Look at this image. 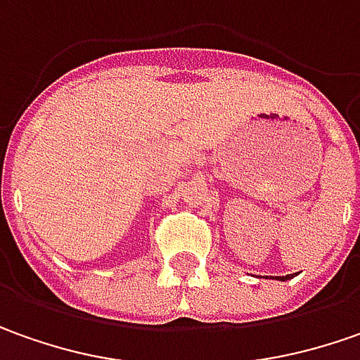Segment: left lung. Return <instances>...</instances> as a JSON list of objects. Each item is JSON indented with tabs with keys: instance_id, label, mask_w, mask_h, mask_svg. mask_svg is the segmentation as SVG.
<instances>
[{
	"instance_id": "obj_1",
	"label": "left lung",
	"mask_w": 360,
	"mask_h": 360,
	"mask_svg": "<svg viewBox=\"0 0 360 360\" xmlns=\"http://www.w3.org/2000/svg\"><path fill=\"white\" fill-rule=\"evenodd\" d=\"M277 279H281V281H287V279H291V277H289V275H287V277H277Z\"/></svg>"
}]
</instances>
